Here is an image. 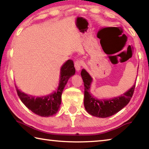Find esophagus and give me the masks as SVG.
Returning <instances> with one entry per match:
<instances>
[{"instance_id":"34e87169","label":"esophagus","mask_w":149,"mask_h":149,"mask_svg":"<svg viewBox=\"0 0 149 149\" xmlns=\"http://www.w3.org/2000/svg\"><path fill=\"white\" fill-rule=\"evenodd\" d=\"M83 64H84V62H83L82 60H77L75 62L74 65H75V69H76L77 72L79 71L81 68V66L83 65Z\"/></svg>"}]
</instances>
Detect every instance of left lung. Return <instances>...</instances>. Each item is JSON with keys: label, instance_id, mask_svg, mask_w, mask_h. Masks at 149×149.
<instances>
[{"label": "left lung", "instance_id": "left-lung-1", "mask_svg": "<svg viewBox=\"0 0 149 149\" xmlns=\"http://www.w3.org/2000/svg\"><path fill=\"white\" fill-rule=\"evenodd\" d=\"M85 87L84 106L91 115L99 118H107L115 114L130 102L134 93L135 84L123 95L109 100H99L90 94L92 78L84 69L81 72ZM136 84V83H135Z\"/></svg>", "mask_w": 149, "mask_h": 149}]
</instances>
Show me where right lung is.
Masks as SVG:
<instances>
[{
  "label": "right lung",
  "mask_w": 149,
  "mask_h": 149,
  "mask_svg": "<svg viewBox=\"0 0 149 149\" xmlns=\"http://www.w3.org/2000/svg\"><path fill=\"white\" fill-rule=\"evenodd\" d=\"M75 73L74 62L68 60L62 65L60 72V80L56 92L42 97H35L22 93L16 86L17 94L26 107L40 116L48 117L56 114L61 104L62 91L68 81Z\"/></svg>",
  "instance_id": "obj_1"
}]
</instances>
